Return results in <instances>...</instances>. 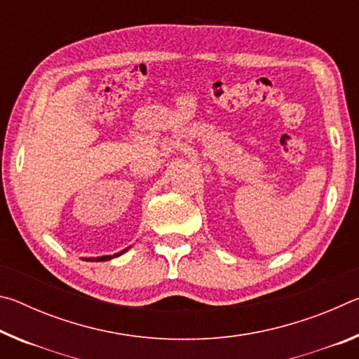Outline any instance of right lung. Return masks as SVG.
Segmentation results:
<instances>
[{
	"label": "right lung",
	"mask_w": 359,
	"mask_h": 359,
	"mask_svg": "<svg viewBox=\"0 0 359 359\" xmlns=\"http://www.w3.org/2000/svg\"><path fill=\"white\" fill-rule=\"evenodd\" d=\"M126 250H130V247H126L125 250H121L118 253H114V255H109V257H98V258H90L92 261H107V259H112V258H117L120 255H123Z\"/></svg>",
	"instance_id": "add662e5"
}]
</instances>
